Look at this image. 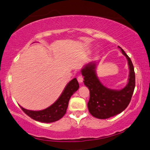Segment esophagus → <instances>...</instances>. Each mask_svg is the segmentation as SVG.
<instances>
[{"instance_id":"1","label":"esophagus","mask_w":150,"mask_h":150,"mask_svg":"<svg viewBox=\"0 0 150 150\" xmlns=\"http://www.w3.org/2000/svg\"><path fill=\"white\" fill-rule=\"evenodd\" d=\"M77 81H78V82L79 83H82L83 82V76H81V75H79L77 77Z\"/></svg>"}]
</instances>
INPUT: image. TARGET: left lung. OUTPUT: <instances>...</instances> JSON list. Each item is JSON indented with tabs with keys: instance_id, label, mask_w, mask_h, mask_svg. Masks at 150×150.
<instances>
[{
	"instance_id": "1",
	"label": "left lung",
	"mask_w": 150,
	"mask_h": 150,
	"mask_svg": "<svg viewBox=\"0 0 150 150\" xmlns=\"http://www.w3.org/2000/svg\"><path fill=\"white\" fill-rule=\"evenodd\" d=\"M121 51L127 58L129 68L128 83L122 89H110L101 84L96 75V62L88 63L81 70L84 84L90 91L88 109L96 118L108 119L122 113L129 105L132 99L135 85L134 65L125 51L122 49Z\"/></svg>"
}]
</instances>
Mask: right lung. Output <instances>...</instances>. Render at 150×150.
I'll use <instances>...</instances> for the list:
<instances>
[{
  "label": "right lung",
  "instance_id": "1",
  "mask_svg": "<svg viewBox=\"0 0 150 150\" xmlns=\"http://www.w3.org/2000/svg\"><path fill=\"white\" fill-rule=\"evenodd\" d=\"M79 87V83L76 78H74L67 85L57 100L53 105L43 110L31 111L23 108L21 105L20 107L28 116L35 121L44 123L56 122L62 118L65 115L71 97L76 91H77Z\"/></svg>",
  "mask_w": 150,
  "mask_h": 150
}]
</instances>
